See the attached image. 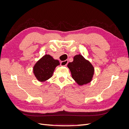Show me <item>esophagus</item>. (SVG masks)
<instances>
[{
	"label": "esophagus",
	"instance_id": "obj_1",
	"mask_svg": "<svg viewBox=\"0 0 129 129\" xmlns=\"http://www.w3.org/2000/svg\"><path fill=\"white\" fill-rule=\"evenodd\" d=\"M68 63V60H65V61H62L61 62V65L62 66H66L67 65Z\"/></svg>",
	"mask_w": 129,
	"mask_h": 129
}]
</instances>
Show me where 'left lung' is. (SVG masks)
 Returning <instances> with one entry per match:
<instances>
[{
  "label": "left lung",
  "instance_id": "left-lung-1",
  "mask_svg": "<svg viewBox=\"0 0 129 129\" xmlns=\"http://www.w3.org/2000/svg\"><path fill=\"white\" fill-rule=\"evenodd\" d=\"M73 79L79 85L90 82L94 74V68L89 61L79 54L74 57L72 62L67 65Z\"/></svg>",
  "mask_w": 129,
  "mask_h": 129
}]
</instances>
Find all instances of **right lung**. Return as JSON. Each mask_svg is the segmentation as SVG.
Returning a JSON list of instances; mask_svg holds the SVG:
<instances>
[{"mask_svg": "<svg viewBox=\"0 0 129 129\" xmlns=\"http://www.w3.org/2000/svg\"><path fill=\"white\" fill-rule=\"evenodd\" d=\"M59 64L60 62L57 60L46 54L35 64L33 67L34 75L39 81L45 82L52 76L55 68Z\"/></svg>", "mask_w": 129, "mask_h": 129, "instance_id": "right-lung-1", "label": "right lung"}]
</instances>
